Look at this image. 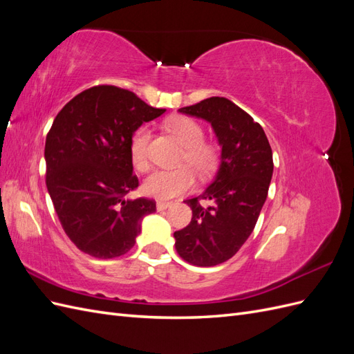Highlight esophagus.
<instances>
[{
	"label": "esophagus",
	"mask_w": 354,
	"mask_h": 354,
	"mask_svg": "<svg viewBox=\"0 0 354 354\" xmlns=\"http://www.w3.org/2000/svg\"><path fill=\"white\" fill-rule=\"evenodd\" d=\"M171 205H173V203H171V202L158 201V202H156V209H158V211H162V209H167V208H169Z\"/></svg>",
	"instance_id": "1"
}]
</instances>
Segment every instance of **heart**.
Here are the masks:
<instances>
[{
  "label": "heart",
  "mask_w": 354,
  "mask_h": 354,
  "mask_svg": "<svg viewBox=\"0 0 354 354\" xmlns=\"http://www.w3.org/2000/svg\"><path fill=\"white\" fill-rule=\"evenodd\" d=\"M167 130L185 147L178 160L180 165L190 166L199 176L212 173L218 162V149L214 143L203 140V128L198 121L189 116H174L167 121ZM149 142L151 130L147 127L137 128L130 138L133 167L142 173L151 167ZM189 169L178 167L176 169L155 171L146 178L143 189L149 196L158 199H171L181 195L195 185V176Z\"/></svg>",
  "instance_id": "b5f03b06"
}]
</instances>
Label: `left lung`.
I'll return each mask as SVG.
<instances>
[{
  "label": "left lung",
  "instance_id": "obj_1",
  "mask_svg": "<svg viewBox=\"0 0 354 354\" xmlns=\"http://www.w3.org/2000/svg\"><path fill=\"white\" fill-rule=\"evenodd\" d=\"M211 124L221 146V162L211 185L186 199L192 221L174 232L176 250L189 264L217 266L250 238L273 174L272 147L252 116L226 97H209L178 109Z\"/></svg>",
  "mask_w": 354,
  "mask_h": 354
}]
</instances>
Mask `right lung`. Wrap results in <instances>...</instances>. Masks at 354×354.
I'll return each mask as SVG.
<instances>
[{
  "instance_id": "add662e5",
  "label": "right lung",
  "mask_w": 354,
  "mask_h": 354,
  "mask_svg": "<svg viewBox=\"0 0 354 354\" xmlns=\"http://www.w3.org/2000/svg\"><path fill=\"white\" fill-rule=\"evenodd\" d=\"M165 109L115 85H95L68 102L46 138V183L63 230L95 259L130 251L142 220L156 211L147 198L127 199L138 187L130 138Z\"/></svg>"
}]
</instances>
